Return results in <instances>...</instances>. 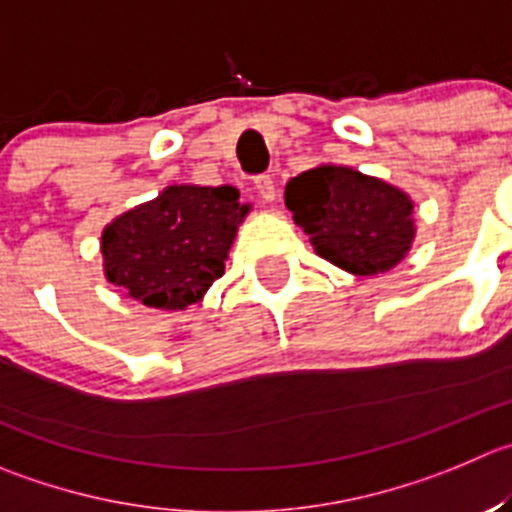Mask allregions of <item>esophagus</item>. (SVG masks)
Here are the masks:
<instances>
[{"mask_svg":"<svg viewBox=\"0 0 512 512\" xmlns=\"http://www.w3.org/2000/svg\"><path fill=\"white\" fill-rule=\"evenodd\" d=\"M255 190H257V195H260L265 202H275L277 190H275V180H272L270 175H260V177H257V180H255Z\"/></svg>","mask_w":512,"mask_h":512,"instance_id":"34e87169","label":"esophagus"}]
</instances>
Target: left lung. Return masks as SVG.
I'll use <instances>...</instances> for the list:
<instances>
[{
  "label": "left lung",
  "mask_w": 512,
  "mask_h": 512,
  "mask_svg": "<svg viewBox=\"0 0 512 512\" xmlns=\"http://www.w3.org/2000/svg\"><path fill=\"white\" fill-rule=\"evenodd\" d=\"M285 205L317 255L352 275L393 270L413 247V200L352 167L320 165L292 177Z\"/></svg>",
  "instance_id": "left-lung-1"
}]
</instances>
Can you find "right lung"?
<instances>
[{"mask_svg":"<svg viewBox=\"0 0 512 512\" xmlns=\"http://www.w3.org/2000/svg\"><path fill=\"white\" fill-rule=\"evenodd\" d=\"M247 212L250 205H240L230 185H170L104 227V275L142 305L185 310L225 275Z\"/></svg>","mask_w":512,"mask_h":512,"instance_id":"add662e5","label":"right lung"}]
</instances>
